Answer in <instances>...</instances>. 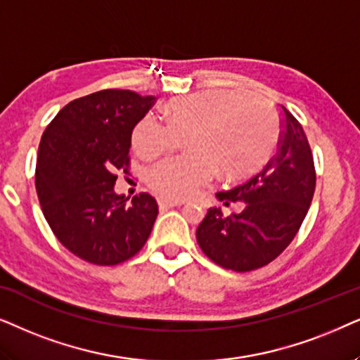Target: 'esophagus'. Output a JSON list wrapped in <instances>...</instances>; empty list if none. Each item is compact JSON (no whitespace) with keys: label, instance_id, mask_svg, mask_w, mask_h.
I'll return each instance as SVG.
<instances>
[{"label":"esophagus","instance_id":"esophagus-1","mask_svg":"<svg viewBox=\"0 0 360 360\" xmlns=\"http://www.w3.org/2000/svg\"><path fill=\"white\" fill-rule=\"evenodd\" d=\"M158 204L162 209H171V207H177V205H183L184 200H174V199H166V198H160L158 199Z\"/></svg>","mask_w":360,"mask_h":360}]
</instances>
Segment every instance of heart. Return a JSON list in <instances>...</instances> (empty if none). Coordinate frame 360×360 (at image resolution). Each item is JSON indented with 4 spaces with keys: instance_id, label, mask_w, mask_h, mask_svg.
<instances>
[{
    "instance_id": "heart-1",
    "label": "heart",
    "mask_w": 360,
    "mask_h": 360,
    "mask_svg": "<svg viewBox=\"0 0 360 360\" xmlns=\"http://www.w3.org/2000/svg\"><path fill=\"white\" fill-rule=\"evenodd\" d=\"M167 123L146 115L133 130L141 158H155L189 135L191 153L167 156L146 169V183L162 198L184 199L212 179L217 166L227 176L245 174L262 160L276 127L270 105L257 95L205 92L166 103Z\"/></svg>"
}]
</instances>
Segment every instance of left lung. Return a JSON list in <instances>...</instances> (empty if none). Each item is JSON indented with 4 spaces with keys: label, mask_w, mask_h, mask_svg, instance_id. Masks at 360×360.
I'll return each mask as SVG.
<instances>
[{
    "label": "left lung",
    "mask_w": 360,
    "mask_h": 360,
    "mask_svg": "<svg viewBox=\"0 0 360 360\" xmlns=\"http://www.w3.org/2000/svg\"><path fill=\"white\" fill-rule=\"evenodd\" d=\"M276 150L260 171L222 193L225 204L243 200L242 212L210 207L195 230L210 260L233 271L262 268L290 245L308 214L316 188L313 153L303 127L281 107Z\"/></svg>",
    "instance_id": "1"
}]
</instances>
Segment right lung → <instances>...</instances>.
Segmentation results:
<instances>
[{
    "label": "right lung",
    "mask_w": 360,
    "mask_h": 360,
    "mask_svg": "<svg viewBox=\"0 0 360 360\" xmlns=\"http://www.w3.org/2000/svg\"><path fill=\"white\" fill-rule=\"evenodd\" d=\"M155 97L100 90L67 103L47 124L36 165V191L47 224L67 250L95 265L136 255L158 217L148 193H115L130 165L131 133Z\"/></svg>",
    "instance_id": "1"
}]
</instances>
